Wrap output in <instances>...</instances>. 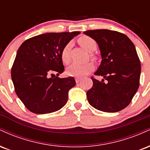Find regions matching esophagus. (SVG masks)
<instances>
[{"label":"esophagus","mask_w":150,"mask_h":150,"mask_svg":"<svg viewBox=\"0 0 150 150\" xmlns=\"http://www.w3.org/2000/svg\"><path fill=\"white\" fill-rule=\"evenodd\" d=\"M82 80V78H81V77H76V78H75V81H76V82L77 83H78V82H80V81Z\"/></svg>","instance_id":"esophagus-1"}]
</instances>
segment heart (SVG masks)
<instances>
[{
	"mask_svg": "<svg viewBox=\"0 0 150 150\" xmlns=\"http://www.w3.org/2000/svg\"><path fill=\"white\" fill-rule=\"evenodd\" d=\"M78 43L81 46L85 49L89 53H92L97 49V44L92 38L88 36H82L78 39ZM71 49V43H68L63 49H62L61 53V58L62 61L65 64H68L70 61V51ZM91 57H94L91 55ZM94 69V65L92 63H86V64H78L73 63L68 68L67 73L70 76L82 77L86 74L89 73Z\"/></svg>",
	"mask_w": 150,
	"mask_h": 150,
	"instance_id": "b5f03b06",
	"label": "heart"
}]
</instances>
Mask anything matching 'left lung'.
I'll list each match as a JSON object with an SVG mask.
<instances>
[{
	"mask_svg": "<svg viewBox=\"0 0 150 150\" xmlns=\"http://www.w3.org/2000/svg\"><path fill=\"white\" fill-rule=\"evenodd\" d=\"M84 34L99 46L102 60L94 75L104 77L101 81L92 77L93 86L87 92V100L104 112L121 111L128 106L140 85L141 65L135 45L116 31L87 30Z\"/></svg>",
	"mask_w": 150,
	"mask_h": 150,
	"instance_id": "left-lung-1",
	"label": "left lung"
}]
</instances>
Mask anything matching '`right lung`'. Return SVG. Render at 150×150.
<instances>
[{"mask_svg": "<svg viewBox=\"0 0 150 150\" xmlns=\"http://www.w3.org/2000/svg\"><path fill=\"white\" fill-rule=\"evenodd\" d=\"M79 34H40L25 41L18 49L12 67V80L17 95L31 112H55L67 103L68 91L75 85V80L73 77H58L64 71L61 53Z\"/></svg>", "mask_w": 150, "mask_h": 150, "instance_id": "1", "label": "right lung"}]
</instances>
